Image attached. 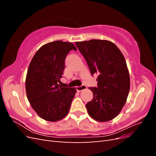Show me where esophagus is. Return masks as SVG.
<instances>
[{
    "label": "esophagus",
    "mask_w": 156,
    "mask_h": 156,
    "mask_svg": "<svg viewBox=\"0 0 156 156\" xmlns=\"http://www.w3.org/2000/svg\"><path fill=\"white\" fill-rule=\"evenodd\" d=\"M87 88V87L85 85H84V84H83V85L80 86V87H76V90L77 92H81L82 90H85Z\"/></svg>",
    "instance_id": "1"
}]
</instances>
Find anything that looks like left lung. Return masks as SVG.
Returning <instances> with one entry per match:
<instances>
[{
	"instance_id": "1",
	"label": "left lung",
	"mask_w": 156,
	"mask_h": 156,
	"mask_svg": "<svg viewBox=\"0 0 156 156\" xmlns=\"http://www.w3.org/2000/svg\"><path fill=\"white\" fill-rule=\"evenodd\" d=\"M85 58L92 75L98 74L97 87H89L93 99L86 107L98 122L109 121L119 115L126 102L130 81L126 60L112 42L91 40L75 42Z\"/></svg>"
}]
</instances>
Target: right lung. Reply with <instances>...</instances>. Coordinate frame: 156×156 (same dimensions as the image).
<instances>
[{
	"instance_id": "obj_1",
	"label": "right lung",
	"mask_w": 156,
	"mask_h": 156,
	"mask_svg": "<svg viewBox=\"0 0 156 156\" xmlns=\"http://www.w3.org/2000/svg\"><path fill=\"white\" fill-rule=\"evenodd\" d=\"M71 50L70 42L55 41L41 46L33 56L27 71L25 87L28 100L41 119L56 122L68 115L76 93L75 88L58 84L65 69V59Z\"/></svg>"
}]
</instances>
